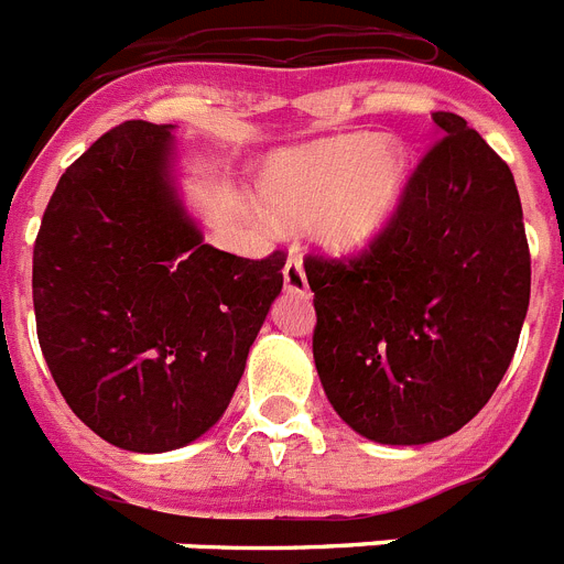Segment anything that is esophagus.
I'll return each instance as SVG.
<instances>
[{"mask_svg": "<svg viewBox=\"0 0 564 564\" xmlns=\"http://www.w3.org/2000/svg\"><path fill=\"white\" fill-rule=\"evenodd\" d=\"M282 279H285V291L293 293V296H311V288H307V276L305 268L296 257H291L285 262V271H282Z\"/></svg>", "mask_w": 564, "mask_h": 564, "instance_id": "1", "label": "esophagus"}]
</instances>
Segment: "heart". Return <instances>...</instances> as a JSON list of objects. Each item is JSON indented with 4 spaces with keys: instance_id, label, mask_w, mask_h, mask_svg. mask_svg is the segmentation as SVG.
Wrapping results in <instances>:
<instances>
[{
    "instance_id": "heart-1",
    "label": "heart",
    "mask_w": 564,
    "mask_h": 564,
    "mask_svg": "<svg viewBox=\"0 0 564 564\" xmlns=\"http://www.w3.org/2000/svg\"><path fill=\"white\" fill-rule=\"evenodd\" d=\"M408 180L397 139L350 133L279 156L262 176V202L279 223H311L316 242L336 257H356L391 228Z\"/></svg>"
}]
</instances>
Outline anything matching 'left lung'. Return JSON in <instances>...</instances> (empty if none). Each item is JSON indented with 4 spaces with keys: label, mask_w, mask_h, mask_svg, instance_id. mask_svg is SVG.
I'll return each mask as SVG.
<instances>
[{
    "label": "left lung",
    "mask_w": 564,
    "mask_h": 564,
    "mask_svg": "<svg viewBox=\"0 0 564 564\" xmlns=\"http://www.w3.org/2000/svg\"><path fill=\"white\" fill-rule=\"evenodd\" d=\"M433 122L440 142L382 239L350 262H305L325 397L379 445H427L468 425L502 382L531 300L511 167L456 113Z\"/></svg>",
    "instance_id": "1"
}]
</instances>
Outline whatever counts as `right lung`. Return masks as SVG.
<instances>
[{
	"label": "right lung",
	"mask_w": 564,
	"mask_h": 564,
	"mask_svg": "<svg viewBox=\"0 0 564 564\" xmlns=\"http://www.w3.org/2000/svg\"><path fill=\"white\" fill-rule=\"evenodd\" d=\"M282 268V250L242 259L205 245L173 124H119L62 173L33 245L53 382L110 445H191L223 420Z\"/></svg>",
	"instance_id": "add662e5"
}]
</instances>
